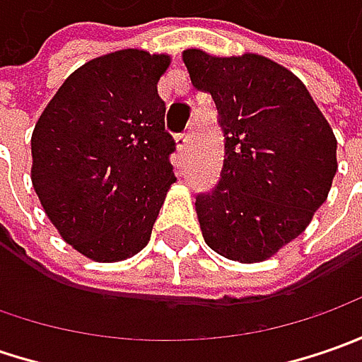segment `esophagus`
<instances>
[{
	"mask_svg": "<svg viewBox=\"0 0 362 362\" xmlns=\"http://www.w3.org/2000/svg\"><path fill=\"white\" fill-rule=\"evenodd\" d=\"M189 141H191V132H183V134H177V136H175V146L183 151V148L189 145Z\"/></svg>",
	"mask_w": 362,
	"mask_h": 362,
	"instance_id": "1",
	"label": "esophagus"
}]
</instances>
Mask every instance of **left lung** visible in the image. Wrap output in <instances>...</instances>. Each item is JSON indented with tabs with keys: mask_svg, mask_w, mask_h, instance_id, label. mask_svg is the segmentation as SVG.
I'll return each mask as SVG.
<instances>
[{
	"mask_svg": "<svg viewBox=\"0 0 362 362\" xmlns=\"http://www.w3.org/2000/svg\"><path fill=\"white\" fill-rule=\"evenodd\" d=\"M183 62L191 84L211 94L226 136L219 183L195 202L203 240L233 262H264L327 202L334 132L304 82L266 56L187 48Z\"/></svg>",
	"mask_w": 362,
	"mask_h": 362,
	"instance_id": "1",
	"label": "left lung"
}]
</instances>
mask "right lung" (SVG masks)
<instances>
[{
  "mask_svg": "<svg viewBox=\"0 0 362 362\" xmlns=\"http://www.w3.org/2000/svg\"><path fill=\"white\" fill-rule=\"evenodd\" d=\"M160 52L127 48L82 64L32 132V185L64 242L94 262H122L151 240L175 181L157 84Z\"/></svg>",
  "mask_w": 362,
  "mask_h": 362,
  "instance_id": "obj_1",
  "label": "right lung"
}]
</instances>
